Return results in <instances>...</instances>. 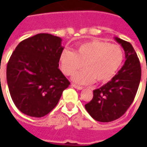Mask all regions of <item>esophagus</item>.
<instances>
[{
  "mask_svg": "<svg viewBox=\"0 0 147 147\" xmlns=\"http://www.w3.org/2000/svg\"><path fill=\"white\" fill-rule=\"evenodd\" d=\"M71 86H73L74 88H76V89H77V90H83V86H78V85H76V84H71Z\"/></svg>",
  "mask_w": 147,
  "mask_h": 147,
  "instance_id": "1",
  "label": "esophagus"
}]
</instances>
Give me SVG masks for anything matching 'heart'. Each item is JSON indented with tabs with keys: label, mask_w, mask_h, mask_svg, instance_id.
<instances>
[{
	"label": "heart",
	"mask_w": 147,
	"mask_h": 147,
	"mask_svg": "<svg viewBox=\"0 0 147 147\" xmlns=\"http://www.w3.org/2000/svg\"><path fill=\"white\" fill-rule=\"evenodd\" d=\"M123 51L115 44L102 40H91L78 45L76 50H65L60 58L61 69L69 76L83 66L85 69L75 73L72 80L78 83L89 84L94 80L104 83L116 75L122 64Z\"/></svg>",
	"instance_id": "b5f03b06"
}]
</instances>
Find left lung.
<instances>
[{
  "mask_svg": "<svg viewBox=\"0 0 147 147\" xmlns=\"http://www.w3.org/2000/svg\"><path fill=\"white\" fill-rule=\"evenodd\" d=\"M123 47L126 61L112 80L94 90L92 100L85 108L92 118L100 122H110L125 113L134 101L141 80V66L130 42L115 37Z\"/></svg>",
  "mask_w": 147,
  "mask_h": 147,
  "instance_id": "left-lung-1",
  "label": "left lung"
}]
</instances>
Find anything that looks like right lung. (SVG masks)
<instances>
[{
	"label": "right lung",
	"mask_w": 147,
	"mask_h": 147,
	"mask_svg": "<svg viewBox=\"0 0 147 147\" xmlns=\"http://www.w3.org/2000/svg\"><path fill=\"white\" fill-rule=\"evenodd\" d=\"M62 39L38 34L16 46L7 65V83L11 99L27 116L42 117L57 105L70 82L59 69Z\"/></svg>",
	"instance_id": "add662e5"
}]
</instances>
